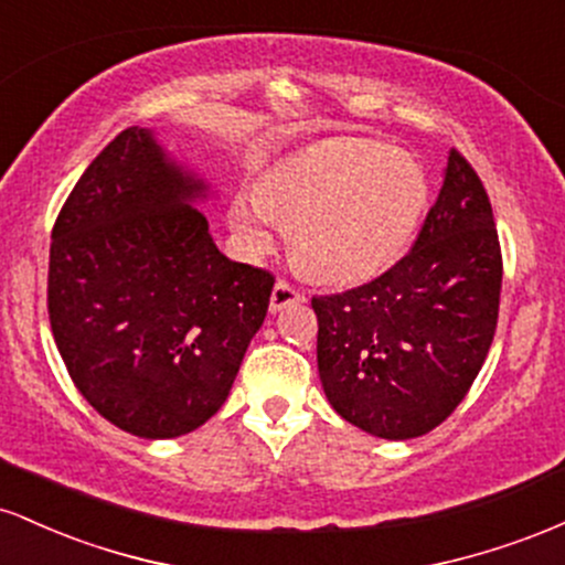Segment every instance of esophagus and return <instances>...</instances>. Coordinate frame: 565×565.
I'll use <instances>...</instances> for the list:
<instances>
[{
  "mask_svg": "<svg viewBox=\"0 0 565 565\" xmlns=\"http://www.w3.org/2000/svg\"><path fill=\"white\" fill-rule=\"evenodd\" d=\"M297 302H302L300 289H295L289 281L278 278L274 291H270V310H274V313H276V310L287 308V305H297Z\"/></svg>",
  "mask_w": 565,
  "mask_h": 565,
  "instance_id": "1",
  "label": "esophagus"
}]
</instances>
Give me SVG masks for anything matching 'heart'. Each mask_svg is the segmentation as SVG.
I'll return each instance as SVG.
<instances>
[{"mask_svg":"<svg viewBox=\"0 0 565 565\" xmlns=\"http://www.w3.org/2000/svg\"><path fill=\"white\" fill-rule=\"evenodd\" d=\"M427 210V178L412 157L361 138H332L278 161L263 188L231 201V228L249 255L274 244L281 217L305 268L327 281L380 276L406 252Z\"/></svg>","mask_w":565,"mask_h":565,"instance_id":"b5f03b06","label":"heart"}]
</instances>
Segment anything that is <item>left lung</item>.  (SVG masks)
<instances>
[{
    "mask_svg": "<svg viewBox=\"0 0 565 565\" xmlns=\"http://www.w3.org/2000/svg\"><path fill=\"white\" fill-rule=\"evenodd\" d=\"M502 252L491 201L449 151L444 185L412 252L340 295H316L319 377L342 419L406 440L462 404L494 340Z\"/></svg>",
    "mask_w": 565,
    "mask_h": 565,
    "instance_id": "8db88e82",
    "label": "left lung"
}]
</instances>
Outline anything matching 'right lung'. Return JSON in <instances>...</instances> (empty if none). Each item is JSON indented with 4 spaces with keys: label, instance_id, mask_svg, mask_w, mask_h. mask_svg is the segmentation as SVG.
Segmentation results:
<instances>
[{
    "label": "right lung",
    "instance_id": "obj_1",
    "mask_svg": "<svg viewBox=\"0 0 565 565\" xmlns=\"http://www.w3.org/2000/svg\"><path fill=\"white\" fill-rule=\"evenodd\" d=\"M210 185L129 127L55 220L47 310L71 380L108 423L178 438L217 414L268 313L274 276L233 263L196 201Z\"/></svg>",
    "mask_w": 565,
    "mask_h": 565
}]
</instances>
